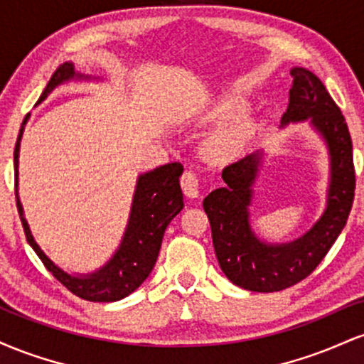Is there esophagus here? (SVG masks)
Listing matches in <instances>:
<instances>
[{
    "mask_svg": "<svg viewBox=\"0 0 364 364\" xmlns=\"http://www.w3.org/2000/svg\"><path fill=\"white\" fill-rule=\"evenodd\" d=\"M181 188L183 193H185L188 198H198V176H196L193 171H185V173H183Z\"/></svg>",
    "mask_w": 364,
    "mask_h": 364,
    "instance_id": "1",
    "label": "esophagus"
}]
</instances>
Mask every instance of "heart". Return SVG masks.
I'll list each match as a JSON object with an SVG mask.
<instances>
[{
  "label": "heart",
  "instance_id": "1",
  "mask_svg": "<svg viewBox=\"0 0 364 364\" xmlns=\"http://www.w3.org/2000/svg\"><path fill=\"white\" fill-rule=\"evenodd\" d=\"M245 107L246 101L243 97L225 94L200 112V123H219L229 119L207 141V154L214 161L225 162L240 157L252 141L257 123L250 116H240Z\"/></svg>",
  "mask_w": 364,
  "mask_h": 364
}]
</instances>
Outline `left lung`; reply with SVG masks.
<instances>
[{
	"label": "left lung",
	"mask_w": 364,
	"mask_h": 364,
	"mask_svg": "<svg viewBox=\"0 0 364 364\" xmlns=\"http://www.w3.org/2000/svg\"><path fill=\"white\" fill-rule=\"evenodd\" d=\"M289 106L281 127L308 121L328 152L327 205L320 219L298 240L267 243L253 231L250 205L263 152L250 154L223 171L224 188L203 200L220 269L236 286L255 292H275L306 279L336 243L353 207V141L344 116L325 85L310 70L294 66Z\"/></svg>",
	"instance_id": "obj_1"
}]
</instances>
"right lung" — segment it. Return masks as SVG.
Returning a JSON list of instances; mask_svg holds the SVG:
<instances>
[{"label": "right lung", "instance_id": "add662e5", "mask_svg": "<svg viewBox=\"0 0 364 364\" xmlns=\"http://www.w3.org/2000/svg\"><path fill=\"white\" fill-rule=\"evenodd\" d=\"M72 80H95V77L78 73L75 70L73 63H65L53 73L51 80L48 82L37 104L43 102L56 87ZM27 121L28 114L25 116L18 139H16L14 166L16 207H18V214L20 219H22L25 237H27L28 245L32 246L37 257L43 260L46 269L78 298L95 303H111L127 298L133 291L139 289L152 272L166 228L185 207L183 191L181 186H179V176L183 174V166L179 162H171V164H164L161 168L140 174L139 179H136L135 193H133L127 229H124V235L121 237V243L114 255L104 263L101 269L94 270V272L68 274L61 267H58L44 253V250L37 245L31 228H28L27 219L23 215V205L18 196V156L20 141H22Z\"/></svg>", "mask_w": 364, "mask_h": 364}]
</instances>
